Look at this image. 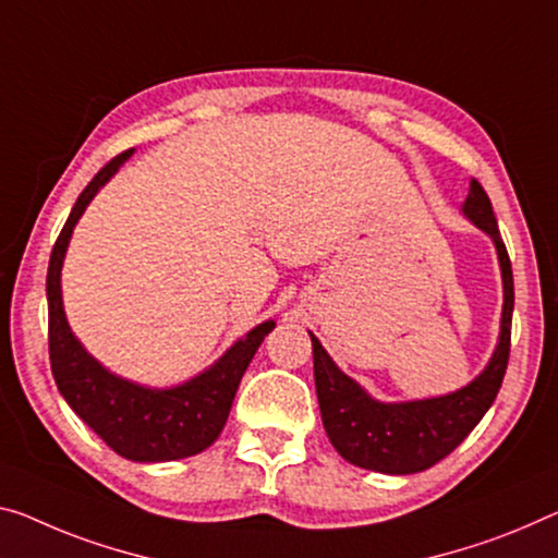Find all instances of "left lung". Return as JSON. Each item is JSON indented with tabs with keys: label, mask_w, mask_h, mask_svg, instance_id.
I'll return each mask as SVG.
<instances>
[{
	"label": "left lung",
	"mask_w": 558,
	"mask_h": 558,
	"mask_svg": "<svg viewBox=\"0 0 558 558\" xmlns=\"http://www.w3.org/2000/svg\"><path fill=\"white\" fill-rule=\"evenodd\" d=\"M464 214L494 239L504 281L501 333L492 362L464 389L422 401L381 404L368 397L354 379L331 362L327 349L308 331L314 349V381L322 422L329 441L354 466L381 474H416L459 447L494 404L507 374L511 351L513 274L511 259L496 225L492 199L484 186L471 179Z\"/></svg>",
	"instance_id": "8db88e82"
}]
</instances>
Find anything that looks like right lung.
Instances as JSON below:
<instances>
[{"mask_svg": "<svg viewBox=\"0 0 558 558\" xmlns=\"http://www.w3.org/2000/svg\"><path fill=\"white\" fill-rule=\"evenodd\" d=\"M132 157V149L117 154L97 177L84 186L66 225L59 231L49 256L47 302H49V362L57 389L74 414L119 457L144 461H174L194 457L217 441L227 424L231 401L246 366L256 354L274 322H264L239 339L217 364L171 389L140 387L107 372L74 337L62 306V262L72 229L101 186Z\"/></svg>", "mask_w": 558, "mask_h": 558, "instance_id": "obj_1", "label": "right lung"}]
</instances>
